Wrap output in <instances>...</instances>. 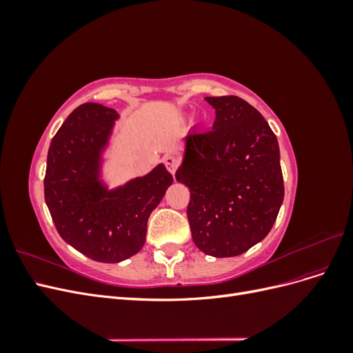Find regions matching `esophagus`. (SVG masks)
Returning <instances> with one entry per match:
<instances>
[{
    "mask_svg": "<svg viewBox=\"0 0 353 353\" xmlns=\"http://www.w3.org/2000/svg\"><path fill=\"white\" fill-rule=\"evenodd\" d=\"M165 165H166V169L169 170L170 174H175L176 170V166H178V160L174 157V156H165Z\"/></svg>",
    "mask_w": 353,
    "mask_h": 353,
    "instance_id": "obj_1",
    "label": "esophagus"
}]
</instances>
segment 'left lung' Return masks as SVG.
<instances>
[{
  "mask_svg": "<svg viewBox=\"0 0 353 353\" xmlns=\"http://www.w3.org/2000/svg\"><path fill=\"white\" fill-rule=\"evenodd\" d=\"M216 113L210 131L184 137L175 178L190 190L194 244L231 258L262 241L284 199L280 147L268 122L236 95L205 99Z\"/></svg>",
  "mask_w": 353,
  "mask_h": 353,
  "instance_id": "left-lung-1",
  "label": "left lung"
}]
</instances>
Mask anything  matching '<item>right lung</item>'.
<instances>
[{"label": "right lung", "mask_w": 353, "mask_h": 353, "mask_svg": "<svg viewBox=\"0 0 353 353\" xmlns=\"http://www.w3.org/2000/svg\"><path fill=\"white\" fill-rule=\"evenodd\" d=\"M117 110L99 103L74 109L48 148L44 194L54 225L87 258L117 263L143 249L150 213L174 178L163 163L110 188L104 178Z\"/></svg>", "instance_id": "obj_1"}]
</instances>
